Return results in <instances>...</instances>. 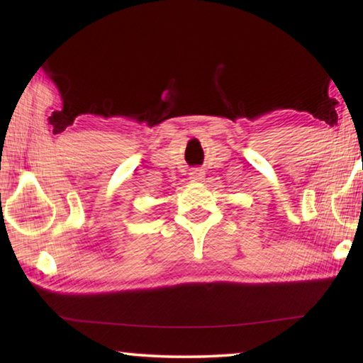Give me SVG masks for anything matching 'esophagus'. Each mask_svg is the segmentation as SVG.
<instances>
[{"label": "esophagus", "mask_w": 363, "mask_h": 363, "mask_svg": "<svg viewBox=\"0 0 363 363\" xmlns=\"http://www.w3.org/2000/svg\"><path fill=\"white\" fill-rule=\"evenodd\" d=\"M204 177H206V172H204V169H201V167L193 169L191 174H189V178H191L193 182H202V180H204Z\"/></svg>", "instance_id": "34e87169"}]
</instances>
